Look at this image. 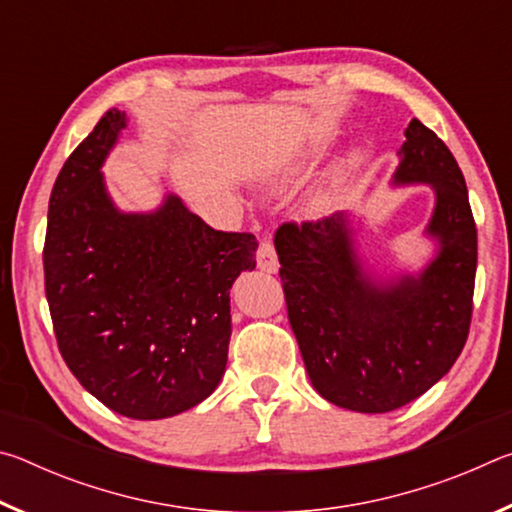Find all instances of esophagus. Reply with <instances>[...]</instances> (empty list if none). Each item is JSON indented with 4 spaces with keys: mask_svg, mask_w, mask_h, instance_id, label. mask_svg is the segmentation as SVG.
Segmentation results:
<instances>
[{
    "mask_svg": "<svg viewBox=\"0 0 512 512\" xmlns=\"http://www.w3.org/2000/svg\"><path fill=\"white\" fill-rule=\"evenodd\" d=\"M257 266L262 268L264 273H277L280 262H277V253L271 244V239H264L257 248Z\"/></svg>",
    "mask_w": 512,
    "mask_h": 512,
    "instance_id": "1",
    "label": "esophagus"
}]
</instances>
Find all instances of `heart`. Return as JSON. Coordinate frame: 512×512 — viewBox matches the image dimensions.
Here are the masks:
<instances>
[{
    "mask_svg": "<svg viewBox=\"0 0 512 512\" xmlns=\"http://www.w3.org/2000/svg\"><path fill=\"white\" fill-rule=\"evenodd\" d=\"M361 162H363V153L361 151H352L348 155V160H345V169H357ZM309 207H311V212H316V214L327 212L329 207H332V194H327V192L316 194L314 198H311Z\"/></svg>",
    "mask_w": 512,
    "mask_h": 512,
    "instance_id": "b5f03b06",
    "label": "heart"
}]
</instances>
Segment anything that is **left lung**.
Segmentation results:
<instances>
[{"mask_svg":"<svg viewBox=\"0 0 512 512\" xmlns=\"http://www.w3.org/2000/svg\"><path fill=\"white\" fill-rule=\"evenodd\" d=\"M427 185L422 235L433 255L391 271L361 244L363 223L339 212L284 223L275 235L289 323L320 397L357 413H388L443 379L470 332L476 225L465 178L440 137L418 119L404 131L391 187Z\"/></svg>","mask_w":512,"mask_h":512,"instance_id":"obj_1","label":"left lung"}]
</instances>
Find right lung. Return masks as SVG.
<instances>
[{
  "instance_id": "add662e5",
  "label": "right lung",
  "mask_w": 512,
  "mask_h": 512,
  "mask_svg": "<svg viewBox=\"0 0 512 512\" xmlns=\"http://www.w3.org/2000/svg\"><path fill=\"white\" fill-rule=\"evenodd\" d=\"M128 115L110 108L51 189L45 291L69 370L133 420H162L214 393L228 363L230 289L257 239L221 232L173 192L146 212L110 196L103 164Z\"/></svg>"
}]
</instances>
